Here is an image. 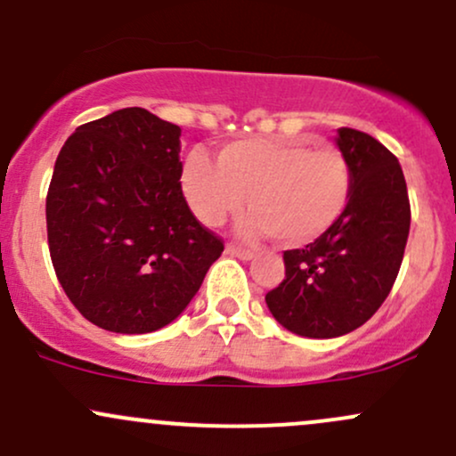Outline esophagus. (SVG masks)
Returning a JSON list of instances; mask_svg holds the SVG:
<instances>
[{
	"mask_svg": "<svg viewBox=\"0 0 456 456\" xmlns=\"http://www.w3.org/2000/svg\"><path fill=\"white\" fill-rule=\"evenodd\" d=\"M226 252H228V254H232V256H237V258H241V260H252V258H254V252H252V249L237 248V245H228Z\"/></svg>",
	"mask_w": 456,
	"mask_h": 456,
	"instance_id": "obj_1",
	"label": "esophagus"
}]
</instances>
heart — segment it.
I'll list each match as a JSON object with an SVG mask.
<instances>
[{
    "label": "heart",
    "mask_w": 456,
    "mask_h": 456,
    "mask_svg": "<svg viewBox=\"0 0 456 456\" xmlns=\"http://www.w3.org/2000/svg\"><path fill=\"white\" fill-rule=\"evenodd\" d=\"M181 189L193 215L219 226L249 198L252 234L271 232L284 245H304L327 232L351 200V167L338 148L305 140H239L213 163L200 151L183 161Z\"/></svg>",
    "instance_id": "obj_1"
}]
</instances>
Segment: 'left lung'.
<instances>
[{"label": "left lung", "mask_w": 456, "mask_h": 456, "mask_svg": "<svg viewBox=\"0 0 456 456\" xmlns=\"http://www.w3.org/2000/svg\"><path fill=\"white\" fill-rule=\"evenodd\" d=\"M351 200L338 222L284 252V280L265 295L280 325L305 338H336L364 325L390 295L411 224L401 163L368 133L342 126Z\"/></svg>", "instance_id": "obj_1"}]
</instances>
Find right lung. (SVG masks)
I'll use <instances>...</instances> for the list:
<instances>
[{"instance_id": "add662e5", "label": "right lung", "mask_w": 456, "mask_h": 456, "mask_svg": "<svg viewBox=\"0 0 456 456\" xmlns=\"http://www.w3.org/2000/svg\"><path fill=\"white\" fill-rule=\"evenodd\" d=\"M178 152L181 126L126 107L77 126L55 161L51 263L75 308L107 331L172 323L224 252L187 207Z\"/></svg>"}]
</instances>
